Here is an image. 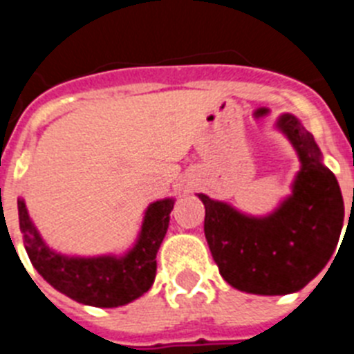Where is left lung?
<instances>
[{"label":"left lung","instance_id":"left-lung-1","mask_svg":"<svg viewBox=\"0 0 354 354\" xmlns=\"http://www.w3.org/2000/svg\"><path fill=\"white\" fill-rule=\"evenodd\" d=\"M278 127L298 152L301 170L292 196L273 214H243L198 195L205 205V239L221 277L236 289L268 296L296 292L317 277L335 253L344 223L339 183L321 162L314 136L292 115L280 117Z\"/></svg>","mask_w":354,"mask_h":354}]
</instances>
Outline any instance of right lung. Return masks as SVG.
Segmentation results:
<instances>
[{"label":"right lung","instance_id":"right-lung-1","mask_svg":"<svg viewBox=\"0 0 354 354\" xmlns=\"http://www.w3.org/2000/svg\"><path fill=\"white\" fill-rule=\"evenodd\" d=\"M19 225L31 264L48 283L84 305L113 308L140 298L154 283L156 255L168 230L174 200L150 204L142 232L131 250L108 255H71L49 246L17 200Z\"/></svg>","mask_w":354,"mask_h":354}]
</instances>
